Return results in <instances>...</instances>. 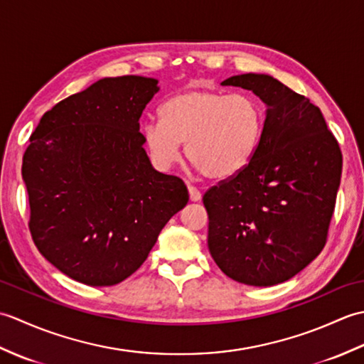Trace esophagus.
Here are the masks:
<instances>
[{
    "label": "esophagus",
    "instance_id": "1",
    "mask_svg": "<svg viewBox=\"0 0 364 364\" xmlns=\"http://www.w3.org/2000/svg\"><path fill=\"white\" fill-rule=\"evenodd\" d=\"M188 191H189V198L191 202H198L200 198H202V194H200V191L196 188V186H188Z\"/></svg>",
    "mask_w": 364,
    "mask_h": 364
}]
</instances>
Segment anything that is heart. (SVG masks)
Instances as JSON below:
<instances>
[{
  "label": "heart",
  "instance_id": "1",
  "mask_svg": "<svg viewBox=\"0 0 364 364\" xmlns=\"http://www.w3.org/2000/svg\"><path fill=\"white\" fill-rule=\"evenodd\" d=\"M161 123L142 129L145 149L158 168L186 156L211 180H228L250 164L264 129V109L250 94L211 89L181 92L161 106Z\"/></svg>",
  "mask_w": 364,
  "mask_h": 364
}]
</instances>
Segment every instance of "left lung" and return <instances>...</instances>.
I'll list each match as a JSON object with an SVG mask.
<instances>
[{"label":"left lung","mask_w":364,"mask_h":364,"mask_svg":"<svg viewBox=\"0 0 364 364\" xmlns=\"http://www.w3.org/2000/svg\"><path fill=\"white\" fill-rule=\"evenodd\" d=\"M222 86L252 90L267 111L250 164L205 192L208 247L227 277L274 286L326 245L343 153L319 107L272 76L237 75Z\"/></svg>","instance_id":"8db88e82"}]
</instances>
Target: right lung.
<instances>
[{"instance_id":"1","label":"right lung","mask_w":364,"mask_h":364,"mask_svg":"<svg viewBox=\"0 0 364 364\" xmlns=\"http://www.w3.org/2000/svg\"><path fill=\"white\" fill-rule=\"evenodd\" d=\"M158 92L144 76L103 78L46 111L23 154L29 231L73 280L112 286L142 266L189 194L144 150L139 119Z\"/></svg>"}]
</instances>
